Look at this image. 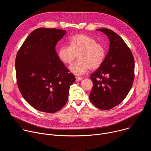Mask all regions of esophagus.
<instances>
[{"label":"esophagus","instance_id":"1","mask_svg":"<svg viewBox=\"0 0 151 151\" xmlns=\"http://www.w3.org/2000/svg\"><path fill=\"white\" fill-rule=\"evenodd\" d=\"M81 80H82V78L78 77V76L76 77V81H81Z\"/></svg>","mask_w":151,"mask_h":151}]
</instances>
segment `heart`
I'll return each instance as SVG.
<instances>
[{"label": "heart", "mask_w": 151, "mask_h": 151, "mask_svg": "<svg viewBox=\"0 0 151 151\" xmlns=\"http://www.w3.org/2000/svg\"><path fill=\"white\" fill-rule=\"evenodd\" d=\"M69 46H62L58 51L59 59L64 64H70L76 57L78 60L70 66V71L76 75L84 74L89 69L99 68L106 57V50L100 43L87 35H77L69 40Z\"/></svg>", "instance_id": "heart-1"}]
</instances>
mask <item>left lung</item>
<instances>
[{
    "label": "left lung",
    "mask_w": 151,
    "mask_h": 151,
    "mask_svg": "<svg viewBox=\"0 0 151 151\" xmlns=\"http://www.w3.org/2000/svg\"><path fill=\"white\" fill-rule=\"evenodd\" d=\"M109 39V50L102 65L91 75V102L109 110L121 103L131 90L134 78L133 55L124 40L109 29H99Z\"/></svg>",
    "instance_id": "8db88e82"
}]
</instances>
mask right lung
Listing matches in <instances>:
<instances>
[{
  "label": "right lung",
  "mask_w": 151,
  "mask_h": 151,
  "mask_svg": "<svg viewBox=\"0 0 151 151\" xmlns=\"http://www.w3.org/2000/svg\"><path fill=\"white\" fill-rule=\"evenodd\" d=\"M66 30L39 28L19 49L15 58L17 83L26 101L35 109L54 113L65 105L75 81L59 59L55 45Z\"/></svg>",
  "instance_id": "1"
}]
</instances>
